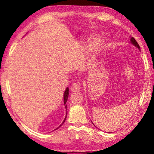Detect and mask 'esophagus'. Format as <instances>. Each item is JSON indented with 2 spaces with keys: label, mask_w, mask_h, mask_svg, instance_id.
Returning <instances> with one entry per match:
<instances>
[{
  "label": "esophagus",
  "mask_w": 154,
  "mask_h": 154,
  "mask_svg": "<svg viewBox=\"0 0 154 154\" xmlns=\"http://www.w3.org/2000/svg\"><path fill=\"white\" fill-rule=\"evenodd\" d=\"M71 90L72 92H79L81 90V84L78 82V83H75L71 85Z\"/></svg>",
  "instance_id": "1"
}]
</instances>
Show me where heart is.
I'll return each mask as SVG.
<instances>
[{
    "instance_id": "obj_1",
    "label": "heart",
    "mask_w": 154,
    "mask_h": 154,
    "mask_svg": "<svg viewBox=\"0 0 154 154\" xmlns=\"http://www.w3.org/2000/svg\"><path fill=\"white\" fill-rule=\"evenodd\" d=\"M101 41L99 38H95L93 40L92 43H91L90 45V51L92 54H96L101 49Z\"/></svg>"
}]
</instances>
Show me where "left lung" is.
<instances>
[{
    "label": "left lung",
    "instance_id": "left-lung-1",
    "mask_svg": "<svg viewBox=\"0 0 154 154\" xmlns=\"http://www.w3.org/2000/svg\"><path fill=\"white\" fill-rule=\"evenodd\" d=\"M130 43H131L132 45L134 46L135 48H137L138 49H139V51H140V47L139 45V44H138V43L136 41V40L134 39V38L132 37V36H130ZM93 124V123H92ZM94 126H95L94 124Z\"/></svg>",
    "mask_w": 154,
    "mask_h": 154
}]
</instances>
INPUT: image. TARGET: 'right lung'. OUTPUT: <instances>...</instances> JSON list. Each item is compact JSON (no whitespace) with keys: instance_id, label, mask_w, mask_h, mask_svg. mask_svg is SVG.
<instances>
[{"instance_id":"right-lung-1","label":"right lung","mask_w":154,"mask_h":154,"mask_svg":"<svg viewBox=\"0 0 154 154\" xmlns=\"http://www.w3.org/2000/svg\"><path fill=\"white\" fill-rule=\"evenodd\" d=\"M69 88H66V90H65V91H64V105H65V109H66V116H65V118L64 119V121L62 122V123L60 125V126L58 128H56L54 129V130H57L58 128H59L60 127V126H62V125L64 123V122H65V120H66V116H67V106H66V103L67 100H68V98H69Z\"/></svg>"}]
</instances>
